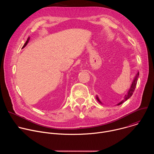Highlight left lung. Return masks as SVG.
Returning <instances> with one entry per match:
<instances>
[{
	"mask_svg": "<svg viewBox=\"0 0 154 154\" xmlns=\"http://www.w3.org/2000/svg\"><path fill=\"white\" fill-rule=\"evenodd\" d=\"M138 77H139V72L138 71V72L137 73V74L135 75V77H134V80H133V82H132V83H131V86H130V88L129 90L128 91L127 94L126 95H125V96H124V100H121L119 103L117 104V105H119L122 104V103H124L125 101H126L128 99H129L131 96H132V94H133V93H134V91H135L136 86H137V81H138ZM96 99H97V100L99 103H102V102H101L100 100H99V97H97V96H96Z\"/></svg>",
	"mask_w": 154,
	"mask_h": 154,
	"instance_id": "1",
	"label": "left lung"
}]
</instances>
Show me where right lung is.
I'll return each instance as SVG.
<instances>
[{
  "mask_svg": "<svg viewBox=\"0 0 154 154\" xmlns=\"http://www.w3.org/2000/svg\"><path fill=\"white\" fill-rule=\"evenodd\" d=\"M29 40H30V37H29V38H28V39H27V41H26V43L24 44V46L23 47V48H25V47L26 46V45H27V44H28V42H29Z\"/></svg>",
  "mask_w": 154,
  "mask_h": 154,
  "instance_id": "add662e5",
  "label": "right lung"
}]
</instances>
